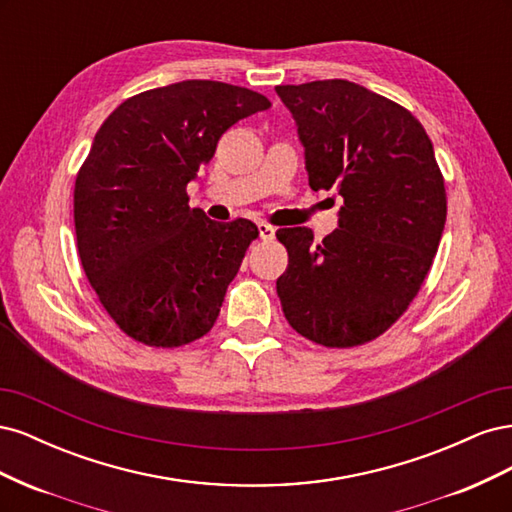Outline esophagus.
<instances>
[{
	"label": "esophagus",
	"instance_id": "obj_1",
	"mask_svg": "<svg viewBox=\"0 0 512 512\" xmlns=\"http://www.w3.org/2000/svg\"><path fill=\"white\" fill-rule=\"evenodd\" d=\"M258 232H260L262 241H273V237H275V228L267 222H258Z\"/></svg>",
	"mask_w": 512,
	"mask_h": 512
}]
</instances>
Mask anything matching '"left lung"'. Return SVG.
<instances>
[{
    "mask_svg": "<svg viewBox=\"0 0 512 512\" xmlns=\"http://www.w3.org/2000/svg\"><path fill=\"white\" fill-rule=\"evenodd\" d=\"M297 123L312 190L344 198L339 228L314 243L280 228L288 269L277 297L290 327L327 348L382 335L421 290L446 222V192L425 128L404 106L331 79L275 87Z\"/></svg>",
    "mask_w": 512,
    "mask_h": 512,
    "instance_id": "8db88e82",
    "label": "left lung"
}]
</instances>
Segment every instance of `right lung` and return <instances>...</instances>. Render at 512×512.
<instances>
[{"label":"right lung","mask_w":512,"mask_h":512,"mask_svg":"<svg viewBox=\"0 0 512 512\" xmlns=\"http://www.w3.org/2000/svg\"><path fill=\"white\" fill-rule=\"evenodd\" d=\"M271 102L220 81H181L121 102L76 175V245L89 284L117 327L156 348L211 331L254 222H213L188 185L220 136Z\"/></svg>","instance_id":"1"}]
</instances>
